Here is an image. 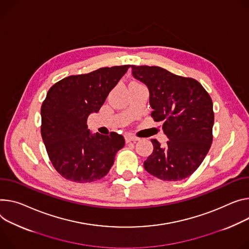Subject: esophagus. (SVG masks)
Returning a JSON list of instances; mask_svg holds the SVG:
<instances>
[{
  "mask_svg": "<svg viewBox=\"0 0 249 249\" xmlns=\"http://www.w3.org/2000/svg\"><path fill=\"white\" fill-rule=\"evenodd\" d=\"M139 138L136 137V136H132V135H127V136L125 137V141L128 143V142H136L138 141Z\"/></svg>",
  "mask_w": 249,
  "mask_h": 249,
  "instance_id": "obj_1",
  "label": "esophagus"
}]
</instances>
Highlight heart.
Listing matches in <instances>:
<instances>
[{
    "instance_id": "1",
    "label": "heart",
    "mask_w": 249,
    "mask_h": 249,
    "mask_svg": "<svg viewBox=\"0 0 249 249\" xmlns=\"http://www.w3.org/2000/svg\"><path fill=\"white\" fill-rule=\"evenodd\" d=\"M130 84H139V83H137V82H131Z\"/></svg>"
}]
</instances>
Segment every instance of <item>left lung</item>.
<instances>
[{
    "label": "left lung",
    "instance_id": "1",
    "mask_svg": "<svg viewBox=\"0 0 249 249\" xmlns=\"http://www.w3.org/2000/svg\"><path fill=\"white\" fill-rule=\"evenodd\" d=\"M131 67L133 76L149 88L151 116L163 122L169 138L164 146L151 140L154 150L144 162L145 170L170 182L188 178L212 146L214 114L210 94L197 80L176 75L160 66Z\"/></svg>",
    "mask_w": 249,
    "mask_h": 249
}]
</instances>
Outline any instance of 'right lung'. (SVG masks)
Returning <instances> with one entry per match:
<instances>
[{"label":"right lung","mask_w":249,"mask_h":249,"mask_svg":"<svg viewBox=\"0 0 249 249\" xmlns=\"http://www.w3.org/2000/svg\"><path fill=\"white\" fill-rule=\"evenodd\" d=\"M129 67H101L67 76L50 88L40 109V132L53 166L64 178L75 183L102 178L124 147V137L115 132L92 135L87 118L99 111Z\"/></svg>","instance_id":"obj_1"}]
</instances>
